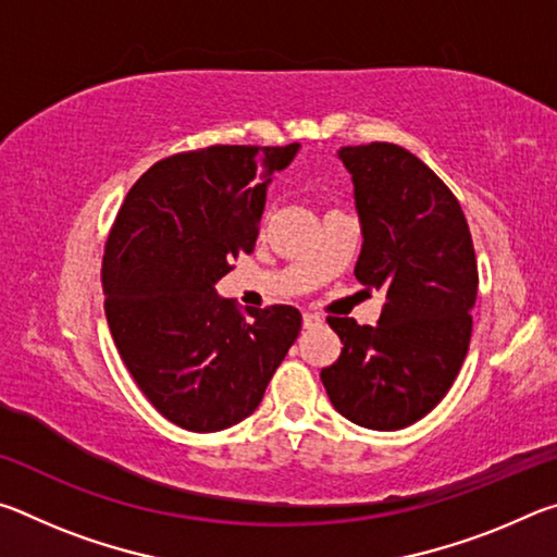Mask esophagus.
Instances as JSON below:
<instances>
[{"label":"esophagus","instance_id":"1","mask_svg":"<svg viewBox=\"0 0 557 557\" xmlns=\"http://www.w3.org/2000/svg\"><path fill=\"white\" fill-rule=\"evenodd\" d=\"M301 322H305V326L309 329V326H317L319 322H322V317L314 314V312H305V314H301Z\"/></svg>","mask_w":557,"mask_h":557}]
</instances>
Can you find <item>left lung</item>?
<instances>
[{
    "mask_svg": "<svg viewBox=\"0 0 557 557\" xmlns=\"http://www.w3.org/2000/svg\"><path fill=\"white\" fill-rule=\"evenodd\" d=\"M354 178L363 248L354 275L383 289L375 326L329 317L342 356L322 369L329 400L369 430H400L435 408L455 383L471 338L479 272L457 196L408 149L342 147Z\"/></svg>",
    "mask_w": 557,
    "mask_h": 557,
    "instance_id": "obj_1",
    "label": "left lung"
}]
</instances>
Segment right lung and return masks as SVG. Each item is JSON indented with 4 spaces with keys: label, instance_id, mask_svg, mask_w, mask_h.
Wrapping results in <instances>:
<instances>
[{
    "label": "right lung",
    "instance_id": "right-lung-1",
    "mask_svg": "<svg viewBox=\"0 0 557 557\" xmlns=\"http://www.w3.org/2000/svg\"><path fill=\"white\" fill-rule=\"evenodd\" d=\"M299 145H213L137 178L102 256L106 317L122 363L174 425L219 432L252 414L301 329L289 305L245 309L215 282L252 252L272 172Z\"/></svg>",
    "mask_w": 557,
    "mask_h": 557
}]
</instances>
